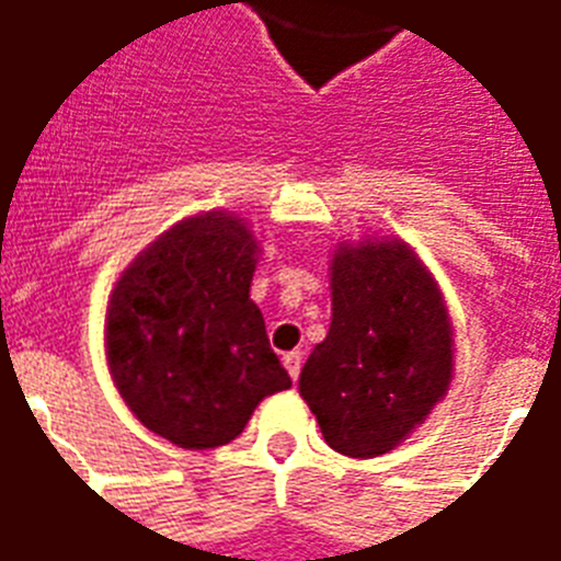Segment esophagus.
Masks as SVG:
<instances>
[{"mask_svg": "<svg viewBox=\"0 0 561 561\" xmlns=\"http://www.w3.org/2000/svg\"><path fill=\"white\" fill-rule=\"evenodd\" d=\"M282 364H285V369H288V373H290V378L297 381L299 369H302V352H299V350L285 352V358H282Z\"/></svg>", "mask_w": 561, "mask_h": 561, "instance_id": "esophagus-1", "label": "esophagus"}]
</instances>
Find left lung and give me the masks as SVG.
I'll list each match as a JSON object with an SVG mask.
<instances>
[{
  "label": "left lung",
  "instance_id": "left-lung-1",
  "mask_svg": "<svg viewBox=\"0 0 561 561\" xmlns=\"http://www.w3.org/2000/svg\"><path fill=\"white\" fill-rule=\"evenodd\" d=\"M451 358L443 297L408 247L367 241L334 253L332 329L299 375L334 451H392L445 396Z\"/></svg>",
  "mask_w": 561,
  "mask_h": 561
}]
</instances>
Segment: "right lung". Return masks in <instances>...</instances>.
Wrapping results in <instances>:
<instances>
[{
    "instance_id": "obj_1",
    "label": "right lung",
    "mask_w": 561,
    "mask_h": 561,
    "mask_svg": "<svg viewBox=\"0 0 561 561\" xmlns=\"http://www.w3.org/2000/svg\"><path fill=\"white\" fill-rule=\"evenodd\" d=\"M250 229L227 211L183 220L118 279L107 306V360L122 399L180 448L232 443L290 375L250 299Z\"/></svg>"
}]
</instances>
